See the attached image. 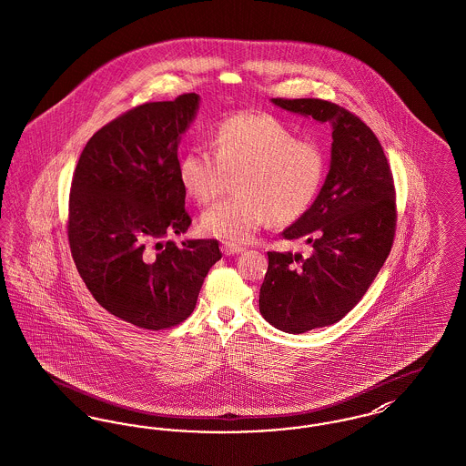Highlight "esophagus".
<instances>
[{"label":"esophagus","instance_id":"34e87169","mask_svg":"<svg viewBox=\"0 0 466 466\" xmlns=\"http://www.w3.org/2000/svg\"><path fill=\"white\" fill-rule=\"evenodd\" d=\"M221 251H223L225 255H236V253H243L245 248L238 247V245H230V243H223V245H221Z\"/></svg>","mask_w":466,"mask_h":466}]
</instances>
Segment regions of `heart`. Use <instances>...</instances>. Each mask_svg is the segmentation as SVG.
I'll return each instance as SVG.
<instances>
[{"label": "heart", "mask_w": 466, "mask_h": 466, "mask_svg": "<svg viewBox=\"0 0 466 466\" xmlns=\"http://www.w3.org/2000/svg\"><path fill=\"white\" fill-rule=\"evenodd\" d=\"M215 153L190 146L177 157V179L193 200L204 204L227 176L236 197L200 215V230L225 243L243 245L271 219L278 225L304 217L328 174L326 149L266 112H239L221 119L213 134Z\"/></svg>", "instance_id": "heart-1"}]
</instances>
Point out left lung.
<instances>
[{"label": "left lung", "mask_w": 466, "mask_h": 466, "mask_svg": "<svg viewBox=\"0 0 466 466\" xmlns=\"http://www.w3.org/2000/svg\"><path fill=\"white\" fill-rule=\"evenodd\" d=\"M271 102L332 130L324 187L309 211L281 232L311 251H268L258 296L271 326L301 334L341 320L382 269L396 230L394 183L379 138L352 112L319 98Z\"/></svg>", "instance_id": "left-lung-1"}]
</instances>
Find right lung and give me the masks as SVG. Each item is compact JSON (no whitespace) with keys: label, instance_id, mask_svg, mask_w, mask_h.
<instances>
[{"label":"right lung","instance_id":"1","mask_svg":"<svg viewBox=\"0 0 466 466\" xmlns=\"http://www.w3.org/2000/svg\"><path fill=\"white\" fill-rule=\"evenodd\" d=\"M200 96L128 110L87 140L68 204V241L100 306L140 329L192 315L204 278L221 258L217 239L164 241L192 223L177 179V146Z\"/></svg>","mask_w":466,"mask_h":466}]
</instances>
